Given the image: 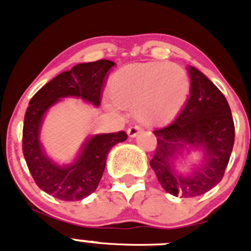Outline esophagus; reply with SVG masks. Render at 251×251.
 <instances>
[{
  "label": "esophagus",
  "mask_w": 251,
  "mask_h": 251,
  "mask_svg": "<svg viewBox=\"0 0 251 251\" xmlns=\"http://www.w3.org/2000/svg\"><path fill=\"white\" fill-rule=\"evenodd\" d=\"M141 132H142V128L138 127V126H133V127L128 128V136H129L130 138L136 137L137 134H139Z\"/></svg>",
  "instance_id": "1"
}]
</instances>
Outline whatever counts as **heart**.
<instances>
[{
    "label": "heart",
    "instance_id": "heart-1",
    "mask_svg": "<svg viewBox=\"0 0 251 251\" xmlns=\"http://www.w3.org/2000/svg\"><path fill=\"white\" fill-rule=\"evenodd\" d=\"M191 90L187 72L176 64L150 61L132 64L112 75L106 94L121 109H134L137 121L161 126L178 114Z\"/></svg>",
    "mask_w": 251,
    "mask_h": 251
}]
</instances>
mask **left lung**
<instances>
[{"label": "left lung", "instance_id": "left-lung-1", "mask_svg": "<svg viewBox=\"0 0 251 251\" xmlns=\"http://www.w3.org/2000/svg\"><path fill=\"white\" fill-rule=\"evenodd\" d=\"M191 90L187 103L172 123L154 129L157 147L150 165L168 194L196 197L210 191L223 179L231 156L235 126L223 93L205 74L188 66ZM185 145L202 147L206 161L191 176L173 171V158Z\"/></svg>", "mask_w": 251, "mask_h": 251}]
</instances>
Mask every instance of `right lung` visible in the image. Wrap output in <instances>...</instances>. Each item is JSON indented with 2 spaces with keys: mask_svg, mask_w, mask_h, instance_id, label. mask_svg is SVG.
<instances>
[{
  "mask_svg": "<svg viewBox=\"0 0 251 251\" xmlns=\"http://www.w3.org/2000/svg\"><path fill=\"white\" fill-rule=\"evenodd\" d=\"M110 60L77 64L55 76L31 98L22 129V152L31 176L43 191L63 201H79L97 190L108 153L128 138L124 130L94 136L86 142L74 165L59 167L45 157L39 142L41 119L52 104L64 97H77L98 106Z\"/></svg>",
  "mask_w": 251,
  "mask_h": 251,
  "instance_id": "1",
  "label": "right lung"
}]
</instances>
